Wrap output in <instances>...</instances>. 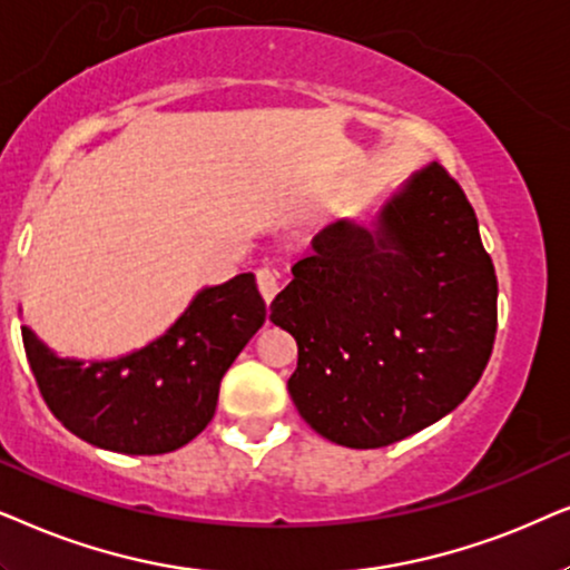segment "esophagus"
<instances>
[{
	"mask_svg": "<svg viewBox=\"0 0 570 570\" xmlns=\"http://www.w3.org/2000/svg\"><path fill=\"white\" fill-rule=\"evenodd\" d=\"M255 278H257V289H261L265 305H271L273 297L278 294V276L271 268H261L255 273Z\"/></svg>",
	"mask_w": 570,
	"mask_h": 570,
	"instance_id": "1",
	"label": "esophagus"
}]
</instances>
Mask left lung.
<instances>
[{"mask_svg":"<svg viewBox=\"0 0 570 570\" xmlns=\"http://www.w3.org/2000/svg\"><path fill=\"white\" fill-rule=\"evenodd\" d=\"M273 299L297 338L289 396L346 449H383L451 414L488 367L498 278L443 166L414 171L367 224L325 226Z\"/></svg>","mask_w":570,"mask_h":570,"instance_id":"8db88e82","label":"left lung"}]
</instances>
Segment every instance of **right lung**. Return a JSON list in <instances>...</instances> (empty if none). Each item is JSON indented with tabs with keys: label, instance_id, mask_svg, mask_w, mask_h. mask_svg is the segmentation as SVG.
I'll return each mask as SVG.
<instances>
[{
	"label": "right lung",
	"instance_id": "add662e5",
	"mask_svg": "<svg viewBox=\"0 0 570 570\" xmlns=\"http://www.w3.org/2000/svg\"><path fill=\"white\" fill-rule=\"evenodd\" d=\"M265 323L253 273L203 286L161 336L114 360L59 356L22 325L51 414L96 449L127 456L177 451L214 420L218 385Z\"/></svg>",
	"mask_w": 570,
	"mask_h": 570
}]
</instances>
